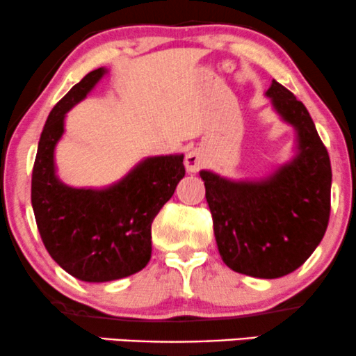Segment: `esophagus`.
I'll use <instances>...</instances> for the list:
<instances>
[{"label": "esophagus", "mask_w": 356, "mask_h": 356, "mask_svg": "<svg viewBox=\"0 0 356 356\" xmlns=\"http://www.w3.org/2000/svg\"><path fill=\"white\" fill-rule=\"evenodd\" d=\"M204 164H206V159H204V154L199 149H192L191 152H187L186 161H184V165H186L187 172L191 174L201 170Z\"/></svg>", "instance_id": "obj_1"}]
</instances>
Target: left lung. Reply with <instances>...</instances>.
Returning a JSON list of instances; mask_svg holds the SVG:
<instances>
[{
    "label": "left lung",
    "mask_w": 356,
    "mask_h": 356,
    "mask_svg": "<svg viewBox=\"0 0 356 356\" xmlns=\"http://www.w3.org/2000/svg\"><path fill=\"white\" fill-rule=\"evenodd\" d=\"M266 95L298 132V154L261 181L201 170L219 254L232 271L275 280L312 256L330 219L332 165L308 110L273 80Z\"/></svg>",
    "instance_id": "left-lung-1"
}]
</instances>
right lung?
I'll return each mask as SVG.
<instances>
[{
    "instance_id": "obj_1",
    "label": "right lung",
    "mask_w": 356,
    "mask_h": 356,
    "mask_svg": "<svg viewBox=\"0 0 356 356\" xmlns=\"http://www.w3.org/2000/svg\"><path fill=\"white\" fill-rule=\"evenodd\" d=\"M105 72H90L53 107L31 175V206L44 248L68 275L87 283L120 280L147 266L155 216L186 175L181 154L145 159L107 189H75L56 177L53 154L65 115Z\"/></svg>"
}]
</instances>
